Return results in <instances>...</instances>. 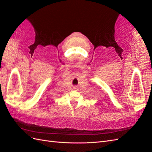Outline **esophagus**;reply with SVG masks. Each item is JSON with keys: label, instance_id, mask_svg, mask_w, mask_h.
<instances>
[{"label": "esophagus", "instance_id": "obj_1", "mask_svg": "<svg viewBox=\"0 0 152 152\" xmlns=\"http://www.w3.org/2000/svg\"><path fill=\"white\" fill-rule=\"evenodd\" d=\"M77 89V87L76 86H73V89Z\"/></svg>", "mask_w": 152, "mask_h": 152}]
</instances>
